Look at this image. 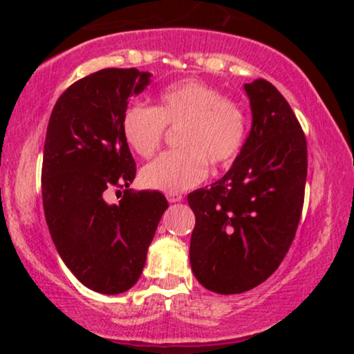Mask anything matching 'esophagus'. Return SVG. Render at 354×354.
I'll list each match as a JSON object with an SVG mask.
<instances>
[{
  "label": "esophagus",
  "mask_w": 354,
  "mask_h": 354,
  "mask_svg": "<svg viewBox=\"0 0 354 354\" xmlns=\"http://www.w3.org/2000/svg\"><path fill=\"white\" fill-rule=\"evenodd\" d=\"M166 198H167L169 203H178V201L183 200V196L178 195V193H167Z\"/></svg>",
  "instance_id": "esophagus-1"
}]
</instances>
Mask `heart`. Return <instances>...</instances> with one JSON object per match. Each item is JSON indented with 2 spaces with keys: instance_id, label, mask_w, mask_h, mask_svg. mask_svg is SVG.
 Returning a JSON list of instances; mask_svg holds the SVG:
<instances>
[{
  "instance_id": "heart-1",
  "label": "heart",
  "mask_w": 354,
  "mask_h": 354,
  "mask_svg": "<svg viewBox=\"0 0 354 354\" xmlns=\"http://www.w3.org/2000/svg\"><path fill=\"white\" fill-rule=\"evenodd\" d=\"M166 125L177 127L180 148L159 154L142 169L145 187L180 193L201 183L212 169L230 166L243 148L248 118L240 103L200 80H182L161 90L158 106L132 103L122 115L125 142L148 158L162 142Z\"/></svg>"
}]
</instances>
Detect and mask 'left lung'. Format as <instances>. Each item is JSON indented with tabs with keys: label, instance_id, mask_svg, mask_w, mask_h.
I'll return each instance as SVG.
<instances>
[{
	"label": "left lung",
	"instance_id": "1",
	"mask_svg": "<svg viewBox=\"0 0 354 354\" xmlns=\"http://www.w3.org/2000/svg\"><path fill=\"white\" fill-rule=\"evenodd\" d=\"M253 124L234 166L188 195L196 224L190 264L203 287L243 293L275 272L297 234L308 148L287 100L268 80L245 84Z\"/></svg>",
	"mask_w": 354,
	"mask_h": 354
}]
</instances>
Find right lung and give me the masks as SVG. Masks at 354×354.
Wrapping results in <instances>:
<instances>
[{"label": "right lung", "instance_id": "right-lung-1", "mask_svg": "<svg viewBox=\"0 0 354 354\" xmlns=\"http://www.w3.org/2000/svg\"><path fill=\"white\" fill-rule=\"evenodd\" d=\"M149 72L103 69L72 84L56 101L41 167L43 209L61 259L85 287L103 295L132 288L167 200L133 192L137 166L122 132L129 98ZM122 187L118 205L105 201Z\"/></svg>", "mask_w": 354, "mask_h": 354}]
</instances>
